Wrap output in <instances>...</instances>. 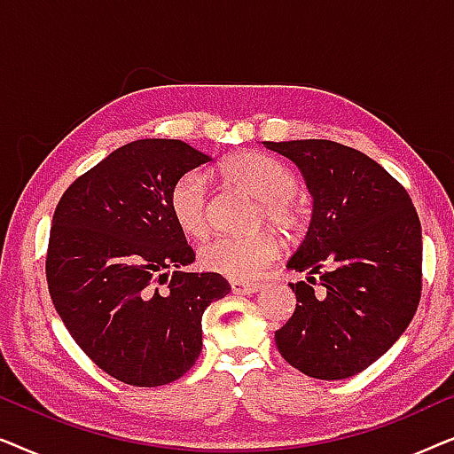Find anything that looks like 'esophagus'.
Instances as JSON below:
<instances>
[{
  "instance_id": "1",
  "label": "esophagus",
  "mask_w": 454,
  "mask_h": 454,
  "mask_svg": "<svg viewBox=\"0 0 454 454\" xmlns=\"http://www.w3.org/2000/svg\"><path fill=\"white\" fill-rule=\"evenodd\" d=\"M260 289V283H246V281H231V291L239 295H250L256 294Z\"/></svg>"
}]
</instances>
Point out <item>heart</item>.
Segmentation results:
<instances>
[{"mask_svg":"<svg viewBox=\"0 0 454 454\" xmlns=\"http://www.w3.org/2000/svg\"><path fill=\"white\" fill-rule=\"evenodd\" d=\"M219 173L229 184L238 185L258 200L254 225L277 227L295 238L303 231L308 210L297 194V176L289 165L270 154L246 151L229 157L219 165ZM169 210L182 233L200 239L208 231V185L198 171H188L173 182L169 190ZM281 252V239L272 229H258L247 235H219L198 250L202 269L223 277L244 281L269 266Z\"/></svg>","mask_w":454,"mask_h":454,"instance_id":"obj_1","label":"heart"}]
</instances>
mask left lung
<instances>
[{
  "label": "left lung",
  "mask_w": 454,
  "mask_h": 454,
  "mask_svg": "<svg viewBox=\"0 0 454 454\" xmlns=\"http://www.w3.org/2000/svg\"><path fill=\"white\" fill-rule=\"evenodd\" d=\"M264 145L300 167L314 196L308 235L287 264L309 277L289 283L297 303L275 333L277 349L306 376H356L393 347L419 306V216L407 190L356 148Z\"/></svg>",
  "instance_id": "1"
}]
</instances>
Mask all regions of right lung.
<instances>
[{"label": "right lung", "mask_w": 454, "mask_h": 454, "mask_svg": "<svg viewBox=\"0 0 454 454\" xmlns=\"http://www.w3.org/2000/svg\"><path fill=\"white\" fill-rule=\"evenodd\" d=\"M208 160L182 140L129 142L74 179L55 208L45 260L53 306L80 349L129 387L182 378L202 351L204 309L231 291L219 272L179 270L196 254L169 190Z\"/></svg>", "instance_id": "obj_1"}]
</instances>
